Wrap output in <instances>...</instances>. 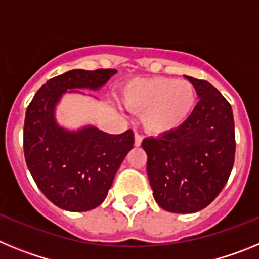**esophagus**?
I'll return each instance as SVG.
<instances>
[{
	"label": "esophagus",
	"mask_w": 259,
	"mask_h": 259,
	"mask_svg": "<svg viewBox=\"0 0 259 259\" xmlns=\"http://www.w3.org/2000/svg\"><path fill=\"white\" fill-rule=\"evenodd\" d=\"M144 137L140 134H135V146H140L143 143Z\"/></svg>",
	"instance_id": "obj_1"
}]
</instances>
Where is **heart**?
<instances>
[{
    "label": "heart",
    "instance_id": "obj_1",
    "mask_svg": "<svg viewBox=\"0 0 259 259\" xmlns=\"http://www.w3.org/2000/svg\"><path fill=\"white\" fill-rule=\"evenodd\" d=\"M124 102L141 111V122L153 135L174 132L188 122L197 105L193 84L172 77L136 79L124 89Z\"/></svg>",
    "mask_w": 259,
    "mask_h": 259
}]
</instances>
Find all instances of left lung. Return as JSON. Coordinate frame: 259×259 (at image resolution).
Here are the masks:
<instances>
[{
	"mask_svg": "<svg viewBox=\"0 0 259 259\" xmlns=\"http://www.w3.org/2000/svg\"><path fill=\"white\" fill-rule=\"evenodd\" d=\"M185 77L200 97L188 122L141 144L154 200L162 209L183 214L205 209L221 193L236 149L230 102L206 80Z\"/></svg>",
	"mask_w": 259,
	"mask_h": 259,
	"instance_id": "left-lung-1",
	"label": "left lung"
}]
</instances>
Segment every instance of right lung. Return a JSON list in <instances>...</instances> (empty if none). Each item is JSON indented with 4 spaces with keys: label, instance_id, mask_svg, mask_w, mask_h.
I'll list each match as a JSON object with an SVG mask.
<instances>
[{
    "label": "right lung",
    "instance_id": "1",
    "mask_svg": "<svg viewBox=\"0 0 259 259\" xmlns=\"http://www.w3.org/2000/svg\"><path fill=\"white\" fill-rule=\"evenodd\" d=\"M115 72L67 71L48 80L27 107L23 132L27 167L45 197L63 210L88 211L101 205L135 139L132 130L110 135L89 125L67 131L57 124L56 105L67 89L101 88Z\"/></svg>",
    "mask_w": 259,
    "mask_h": 259
}]
</instances>
